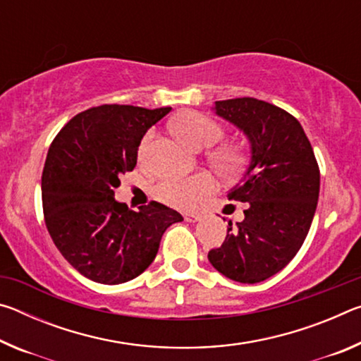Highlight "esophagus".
<instances>
[{
	"label": "esophagus",
	"instance_id": "34e87169",
	"mask_svg": "<svg viewBox=\"0 0 361 361\" xmlns=\"http://www.w3.org/2000/svg\"><path fill=\"white\" fill-rule=\"evenodd\" d=\"M183 216H185V219L189 223H197V221H200V219H202V215H200V213H185Z\"/></svg>",
	"mask_w": 361,
	"mask_h": 361
}]
</instances>
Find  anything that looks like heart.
<instances>
[{
  "mask_svg": "<svg viewBox=\"0 0 361 361\" xmlns=\"http://www.w3.org/2000/svg\"><path fill=\"white\" fill-rule=\"evenodd\" d=\"M173 129L183 142L192 146L195 149L209 148V146L218 143L223 138V130L215 121H212L207 116L189 111L181 114L173 122ZM151 138V133L145 137L140 154H143ZM243 152L239 148H224L216 151L212 156V162L219 172L224 175H232L239 172L243 166ZM213 178L209 173H197L189 178L173 180L167 178L159 181L154 186V195L166 205L173 207L180 210H194L209 197L213 191Z\"/></svg>",
  "mask_w": 361,
  "mask_h": 361,
  "instance_id": "b5f03b06",
  "label": "heart"
}]
</instances>
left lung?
Here are the masks:
<instances>
[{
  "mask_svg": "<svg viewBox=\"0 0 361 361\" xmlns=\"http://www.w3.org/2000/svg\"><path fill=\"white\" fill-rule=\"evenodd\" d=\"M215 113L245 133L252 157L231 200L247 202L240 223L209 252L231 280L258 283L282 271L305 240L320 192V170L299 121L252 97L215 102Z\"/></svg>",
  "mask_w": 361,
  "mask_h": 361,
  "instance_id": "1",
  "label": "left lung"
}]
</instances>
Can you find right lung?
I'll list each match as a JSON object with an SVG mask.
<instances>
[{"instance_id": "obj_1", "label": "right lung", "mask_w": 361, "mask_h": 361, "mask_svg": "<svg viewBox=\"0 0 361 361\" xmlns=\"http://www.w3.org/2000/svg\"><path fill=\"white\" fill-rule=\"evenodd\" d=\"M170 109H85L49 148L41 178L47 231L63 258L97 283L118 285L138 277L154 261L166 229L183 221L164 204L133 212L114 199L121 175L137 166L145 133Z\"/></svg>"}]
</instances>
